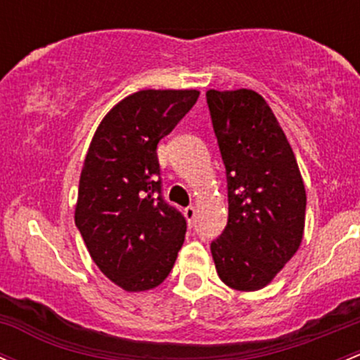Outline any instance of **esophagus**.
I'll list each match as a JSON object with an SVG mask.
<instances>
[{
  "instance_id": "esophagus-1",
  "label": "esophagus",
  "mask_w": 360,
  "mask_h": 360,
  "mask_svg": "<svg viewBox=\"0 0 360 360\" xmlns=\"http://www.w3.org/2000/svg\"><path fill=\"white\" fill-rule=\"evenodd\" d=\"M184 217H186L188 224L191 225L193 222H195V217H196V208H195V207H186V208H184Z\"/></svg>"
}]
</instances>
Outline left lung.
Returning <instances> with one entry per match:
<instances>
[{
  "instance_id": "1",
  "label": "left lung",
  "mask_w": 360,
  "mask_h": 360,
  "mask_svg": "<svg viewBox=\"0 0 360 360\" xmlns=\"http://www.w3.org/2000/svg\"><path fill=\"white\" fill-rule=\"evenodd\" d=\"M207 104L229 201L227 225L210 244L213 262L229 287L258 290L299 250L306 189L285 133L259 94L208 90Z\"/></svg>"
}]
</instances>
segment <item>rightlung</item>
Returning a JSON list of instances; mask_svg holds the SVG:
<instances>
[{"instance_id": "right-lung-1", "label": "right lung", "mask_w": 360, "mask_h": 360, "mask_svg": "<svg viewBox=\"0 0 360 360\" xmlns=\"http://www.w3.org/2000/svg\"><path fill=\"white\" fill-rule=\"evenodd\" d=\"M198 90H140L98 124L78 186L75 224L101 271L128 292L160 285L184 243L186 219L162 195L157 145Z\"/></svg>"}]
</instances>
